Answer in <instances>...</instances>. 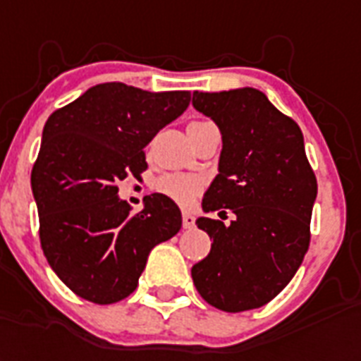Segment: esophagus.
<instances>
[{
	"label": "esophagus",
	"instance_id": "esophagus-1",
	"mask_svg": "<svg viewBox=\"0 0 361 361\" xmlns=\"http://www.w3.org/2000/svg\"><path fill=\"white\" fill-rule=\"evenodd\" d=\"M181 223H183V228H192L195 226V217L185 212V214L181 215Z\"/></svg>",
	"mask_w": 361,
	"mask_h": 361
}]
</instances>
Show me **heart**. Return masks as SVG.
I'll return each instance as SVG.
<instances>
[{
	"instance_id": "b5f03b06",
	"label": "heart",
	"mask_w": 361,
	"mask_h": 361,
	"mask_svg": "<svg viewBox=\"0 0 361 361\" xmlns=\"http://www.w3.org/2000/svg\"><path fill=\"white\" fill-rule=\"evenodd\" d=\"M195 123H202V121H195ZM155 189L164 197L172 198L174 202L185 206L191 204L200 192V181L187 174H164L155 181Z\"/></svg>"
}]
</instances>
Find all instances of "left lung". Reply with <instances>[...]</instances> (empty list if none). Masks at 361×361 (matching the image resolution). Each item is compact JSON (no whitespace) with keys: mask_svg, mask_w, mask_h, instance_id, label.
<instances>
[{"mask_svg":"<svg viewBox=\"0 0 361 361\" xmlns=\"http://www.w3.org/2000/svg\"><path fill=\"white\" fill-rule=\"evenodd\" d=\"M192 106L223 135L219 174L204 195V212L236 215L231 225L197 219L214 243L192 266V283L226 313L262 307L290 283L311 241L317 178L302 130L252 87L195 92Z\"/></svg>","mask_w":361,"mask_h":361,"instance_id":"8db88e82","label":"left lung"}]
</instances>
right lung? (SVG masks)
I'll return each mask as SVG.
<instances>
[{
  "label": "right lung",
  "mask_w": 361,
  "mask_h": 361,
  "mask_svg": "<svg viewBox=\"0 0 361 361\" xmlns=\"http://www.w3.org/2000/svg\"><path fill=\"white\" fill-rule=\"evenodd\" d=\"M189 101V92L152 93L109 82L48 118L31 189L42 252L76 296L99 305L127 298L149 251L180 232L174 200L155 192L133 214L118 183L140 178L147 169L144 147Z\"/></svg>",
  "instance_id": "add662e5"
}]
</instances>
